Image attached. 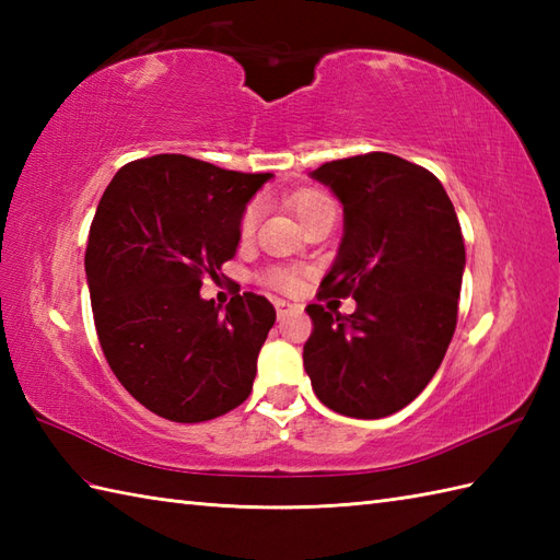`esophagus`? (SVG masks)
Masks as SVG:
<instances>
[{"label": "esophagus", "instance_id": "esophagus-1", "mask_svg": "<svg viewBox=\"0 0 560 560\" xmlns=\"http://www.w3.org/2000/svg\"><path fill=\"white\" fill-rule=\"evenodd\" d=\"M273 307H277V315H279V317L289 315V313L293 311V305H291V303H287V301H281V299L273 301Z\"/></svg>", "mask_w": 560, "mask_h": 560}]
</instances>
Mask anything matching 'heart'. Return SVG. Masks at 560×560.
Segmentation results:
<instances>
[{
	"instance_id": "obj_1",
	"label": "heart",
	"mask_w": 560,
	"mask_h": 560,
	"mask_svg": "<svg viewBox=\"0 0 560 560\" xmlns=\"http://www.w3.org/2000/svg\"><path fill=\"white\" fill-rule=\"evenodd\" d=\"M327 197H323V195H317V192H301V195H295L293 199H291V205H293V209H295V213H305L307 209H313L315 205H319V201H325ZM257 205H253V207H247L245 209V213H243V219H241V235L243 237H247L249 233L255 231V225H257ZM269 283H273V287H279V289H293V283H295V279H293V273H289V271H271L269 273Z\"/></svg>"
}]
</instances>
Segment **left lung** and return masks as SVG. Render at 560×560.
<instances>
[{"label": "left lung", "mask_w": 560, "mask_h": 560, "mask_svg": "<svg viewBox=\"0 0 560 560\" xmlns=\"http://www.w3.org/2000/svg\"><path fill=\"white\" fill-rule=\"evenodd\" d=\"M311 177L343 207L319 295H353L355 313L305 307V373L331 411L383 419L421 395L455 335L467 261L457 213L433 173L383 151L325 163Z\"/></svg>", "instance_id": "8db88e82"}]
</instances>
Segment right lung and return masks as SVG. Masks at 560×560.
Listing matches in <instances>:
<instances>
[{
	"label": "right lung",
	"instance_id": "obj_1",
	"mask_svg": "<svg viewBox=\"0 0 560 560\" xmlns=\"http://www.w3.org/2000/svg\"><path fill=\"white\" fill-rule=\"evenodd\" d=\"M271 177L159 153L117 171L98 201L83 265L101 349L163 419H217L253 389L273 305L235 293L223 311L199 289L235 257L243 213Z\"/></svg>",
	"mask_w": 560,
	"mask_h": 560
}]
</instances>
